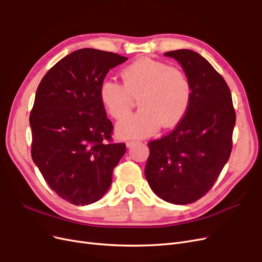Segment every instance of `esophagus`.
I'll return each mask as SVG.
<instances>
[{"label":"esophagus","mask_w":262,"mask_h":262,"mask_svg":"<svg viewBox=\"0 0 262 262\" xmlns=\"http://www.w3.org/2000/svg\"><path fill=\"white\" fill-rule=\"evenodd\" d=\"M127 146L128 147H132V146H134V145H137V144H139V141H128L127 143Z\"/></svg>","instance_id":"34e87169"}]
</instances>
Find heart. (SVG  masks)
I'll use <instances>...</instances> for the list:
<instances>
[{
    "label": "heart",
    "mask_w": 262,
    "mask_h": 262,
    "mask_svg": "<svg viewBox=\"0 0 262 262\" xmlns=\"http://www.w3.org/2000/svg\"><path fill=\"white\" fill-rule=\"evenodd\" d=\"M123 83L104 79L100 99L107 113L122 119L130 111L134 98L141 110L117 124L123 139H142L162 127L172 128L189 107L192 87L189 77L177 67L150 58H142L122 71Z\"/></svg>",
    "instance_id": "b5f03b06"
}]
</instances>
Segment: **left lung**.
Returning <instances> with one entry per match:
<instances>
[{"label":"left lung","mask_w":262,"mask_h":262,"mask_svg":"<svg viewBox=\"0 0 262 262\" xmlns=\"http://www.w3.org/2000/svg\"><path fill=\"white\" fill-rule=\"evenodd\" d=\"M189 77L192 95L179 124L148 143L145 177L152 191L173 204H190L214 186L232 150L235 111L224 77L198 52L164 54Z\"/></svg>","instance_id":"obj_1"}]
</instances>
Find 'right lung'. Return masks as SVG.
Listing matches in <instances>:
<instances>
[{"instance_id":"right-lung-1","label":"right lung","mask_w":262,"mask_h":262,"mask_svg":"<svg viewBox=\"0 0 262 262\" xmlns=\"http://www.w3.org/2000/svg\"><path fill=\"white\" fill-rule=\"evenodd\" d=\"M127 60L78 49L57 62L37 87L30 114L31 155L51 189L74 205L100 200L125 152L124 143H113L100 87L110 70Z\"/></svg>"}]
</instances>
